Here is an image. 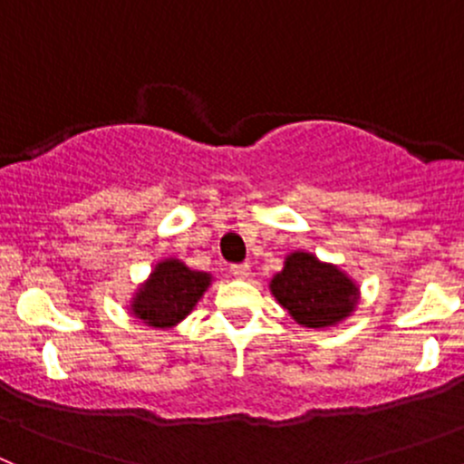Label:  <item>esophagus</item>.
Segmentation results:
<instances>
[{"mask_svg":"<svg viewBox=\"0 0 464 464\" xmlns=\"http://www.w3.org/2000/svg\"><path fill=\"white\" fill-rule=\"evenodd\" d=\"M231 274L236 276V278H240V280H245V278H249V274H251V266L246 265H233L231 266Z\"/></svg>","mask_w":464,"mask_h":464,"instance_id":"1","label":"esophagus"}]
</instances>
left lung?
<instances>
[{
  "label": "left lung",
  "instance_id": "1",
  "mask_svg": "<svg viewBox=\"0 0 464 464\" xmlns=\"http://www.w3.org/2000/svg\"><path fill=\"white\" fill-rule=\"evenodd\" d=\"M269 292L298 325L310 330H327L348 321L362 298L353 276L305 249L285 256L283 269L269 280Z\"/></svg>",
  "mask_w": 464,
  "mask_h": 464
}]
</instances>
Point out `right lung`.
<instances>
[{"label": "right lung", "instance_id": "add662e5", "mask_svg": "<svg viewBox=\"0 0 464 464\" xmlns=\"http://www.w3.org/2000/svg\"><path fill=\"white\" fill-rule=\"evenodd\" d=\"M213 285V274L190 269L179 258L154 262L148 278L134 289L128 312L148 327L172 330L195 310Z\"/></svg>", "mask_w": 464, "mask_h": 464}]
</instances>
